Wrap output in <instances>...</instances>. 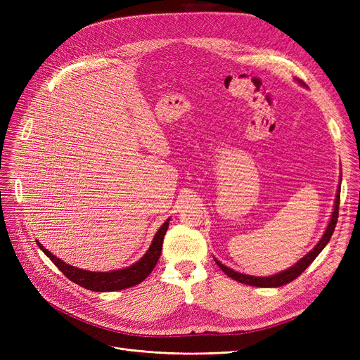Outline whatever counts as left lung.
<instances>
[{
    "mask_svg": "<svg viewBox=\"0 0 360 360\" xmlns=\"http://www.w3.org/2000/svg\"><path fill=\"white\" fill-rule=\"evenodd\" d=\"M302 85H304L302 81H299ZM340 195H341V183L340 186H338L336 191V200H335V205H333V212L330 216V221L328 228H326V231L323 234V237L320 238V242L315 245V248L309 252L304 255L303 258H300L296 264H292L290 269L284 270V271H279L276 275H271V276H250V275H245V274H238V271H234L233 269L224 266L221 261H216V264L221 267V270L224 271L225 275H228L230 278H233L237 282H242V284L246 285H252V287H264V288H276V287H282L288 284V282L294 281L297 276H300L304 269H307L312 261L319 257V254L324 249V246L329 243L330 237L335 231V226H336V221H338V210H340Z\"/></svg>",
    "mask_w": 360,
    "mask_h": 360,
    "instance_id": "left-lung-1",
    "label": "left lung"
}]
</instances>
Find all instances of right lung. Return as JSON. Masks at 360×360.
Instances as JSON below:
<instances>
[{
	"label": "right lung",
	"mask_w": 360,
	"mask_h": 360,
	"mask_svg": "<svg viewBox=\"0 0 360 360\" xmlns=\"http://www.w3.org/2000/svg\"><path fill=\"white\" fill-rule=\"evenodd\" d=\"M168 225H169V219H167L159 228L158 233L153 237V242H151L148 250L144 254L143 258L126 269L112 270V271H89V270L73 267L68 263H64L63 259L57 258L53 254H51V250H48L45 246H41L39 240L36 242L43 252L51 258L52 263L56 264L70 281H73L75 284H78L91 291H101V292L117 291V290H124V288L138 285L139 282H143L151 271H153L162 252L163 237H165Z\"/></svg>",
	"instance_id": "add662e5"
}]
</instances>
